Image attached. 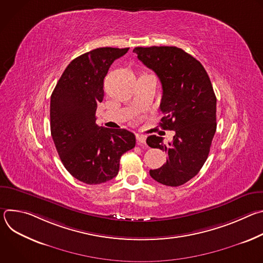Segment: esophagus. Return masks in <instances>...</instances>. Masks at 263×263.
<instances>
[{
	"mask_svg": "<svg viewBox=\"0 0 263 263\" xmlns=\"http://www.w3.org/2000/svg\"><path fill=\"white\" fill-rule=\"evenodd\" d=\"M136 139H137V142H138V143H145L146 136H144L143 134L137 133V134H136Z\"/></svg>",
	"mask_w": 263,
	"mask_h": 263,
	"instance_id": "1",
	"label": "esophagus"
}]
</instances>
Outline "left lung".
I'll use <instances>...</instances> for the list:
<instances>
[{"label": "left lung", "mask_w": 263, "mask_h": 263, "mask_svg": "<svg viewBox=\"0 0 263 263\" xmlns=\"http://www.w3.org/2000/svg\"><path fill=\"white\" fill-rule=\"evenodd\" d=\"M137 58L155 71L162 85L160 126L174 130L172 142L151 135L146 143L167 153L165 164L149 171L151 177L167 186H180L194 178L204 165L216 131V98L204 66L177 47H137Z\"/></svg>", "instance_id": "8db88e82"}]
</instances>
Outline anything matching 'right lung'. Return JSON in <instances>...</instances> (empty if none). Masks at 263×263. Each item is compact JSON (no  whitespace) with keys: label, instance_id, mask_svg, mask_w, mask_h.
I'll return each mask as SVG.
<instances>
[{"label":"right lung","instance_id":"obj_1","mask_svg":"<svg viewBox=\"0 0 263 263\" xmlns=\"http://www.w3.org/2000/svg\"><path fill=\"white\" fill-rule=\"evenodd\" d=\"M128 50L99 48L74 58L51 96V134L58 155L67 172L86 184L114 179L122 155L135 146L132 132L96 124L104 78L110 65Z\"/></svg>","mask_w":263,"mask_h":263}]
</instances>
